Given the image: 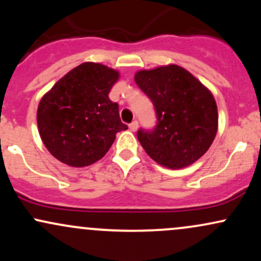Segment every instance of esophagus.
<instances>
[{"instance_id":"34e87169","label":"esophagus","mask_w":261,"mask_h":261,"mask_svg":"<svg viewBox=\"0 0 261 261\" xmlns=\"http://www.w3.org/2000/svg\"><path fill=\"white\" fill-rule=\"evenodd\" d=\"M128 127H130V130H131V131H134V133H135V131H136L137 128H139V122H137L136 120H135V121L131 122L130 125H128Z\"/></svg>"}]
</instances>
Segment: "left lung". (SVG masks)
Masks as SVG:
<instances>
[{
	"instance_id": "1",
	"label": "left lung",
	"mask_w": 261,
	"mask_h": 261,
	"mask_svg": "<svg viewBox=\"0 0 261 261\" xmlns=\"http://www.w3.org/2000/svg\"><path fill=\"white\" fill-rule=\"evenodd\" d=\"M135 82L153 103L157 115L154 128L137 131L146 153L170 169L190 166L205 154L218 126L212 93L176 65L139 71Z\"/></svg>"
}]
</instances>
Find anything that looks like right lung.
Segmentation results:
<instances>
[{
	"instance_id": "1",
	"label": "right lung",
	"mask_w": 261,
	"mask_h": 261,
	"mask_svg": "<svg viewBox=\"0 0 261 261\" xmlns=\"http://www.w3.org/2000/svg\"><path fill=\"white\" fill-rule=\"evenodd\" d=\"M119 72L94 62L81 64L54 85L38 107V128L45 147L71 167L91 166L127 130L109 92Z\"/></svg>"
}]
</instances>
